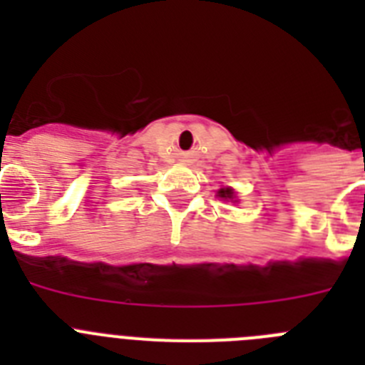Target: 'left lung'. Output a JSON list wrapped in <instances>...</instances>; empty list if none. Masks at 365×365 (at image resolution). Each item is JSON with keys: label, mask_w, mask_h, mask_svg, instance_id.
<instances>
[{"label": "left lung", "mask_w": 365, "mask_h": 365, "mask_svg": "<svg viewBox=\"0 0 365 365\" xmlns=\"http://www.w3.org/2000/svg\"><path fill=\"white\" fill-rule=\"evenodd\" d=\"M219 197L232 199V197H234V192H232L230 188H221V190H219Z\"/></svg>", "instance_id": "1"}]
</instances>
